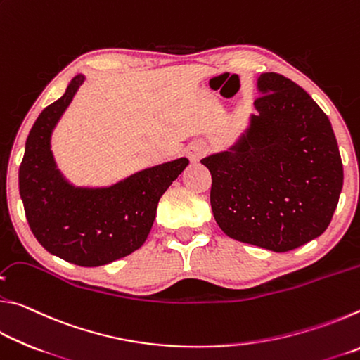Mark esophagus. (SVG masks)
Returning <instances> with one entry per match:
<instances>
[{
	"label": "esophagus",
	"mask_w": 360,
	"mask_h": 360,
	"mask_svg": "<svg viewBox=\"0 0 360 360\" xmlns=\"http://www.w3.org/2000/svg\"><path fill=\"white\" fill-rule=\"evenodd\" d=\"M206 150H208V148H206V144L197 143V144H193V146H191V148H188L187 154H188V157L192 158V160H198L200 157L206 154Z\"/></svg>",
	"instance_id": "esophagus-1"
}]
</instances>
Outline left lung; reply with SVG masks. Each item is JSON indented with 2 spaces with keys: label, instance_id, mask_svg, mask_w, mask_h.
Instances as JSON below:
<instances>
[{
  "label": "left lung",
  "instance_id": "1",
  "mask_svg": "<svg viewBox=\"0 0 360 360\" xmlns=\"http://www.w3.org/2000/svg\"><path fill=\"white\" fill-rule=\"evenodd\" d=\"M259 114L238 143L202 160L211 208L230 238L285 252L324 233L343 187L330 120L302 87L278 72L259 77Z\"/></svg>",
  "mask_w": 360,
  "mask_h": 360
}]
</instances>
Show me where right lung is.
Returning a JSON list of instances; mask_svg holds the SVG:
<instances>
[{
    "instance_id": "right-lung-1",
    "label": "right lung",
    "mask_w": 360,
    "mask_h": 360,
    "mask_svg": "<svg viewBox=\"0 0 360 360\" xmlns=\"http://www.w3.org/2000/svg\"><path fill=\"white\" fill-rule=\"evenodd\" d=\"M82 82L84 76H76L36 119L19 168V191L30 229L46 251L71 264L100 266L144 245L158 200L188 160L143 169L106 188L70 186L53 162L51 135Z\"/></svg>"
}]
</instances>
